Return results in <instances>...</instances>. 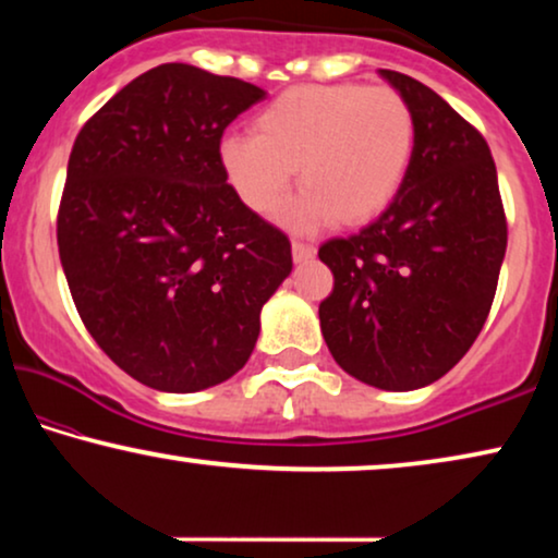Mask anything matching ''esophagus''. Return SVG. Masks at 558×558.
I'll list each match as a JSON object with an SVG mask.
<instances>
[{"label":"esophagus","instance_id":"34e87169","mask_svg":"<svg viewBox=\"0 0 558 558\" xmlns=\"http://www.w3.org/2000/svg\"><path fill=\"white\" fill-rule=\"evenodd\" d=\"M292 256L296 264L310 262V258H315V246H310V243H302V241H292Z\"/></svg>","mask_w":558,"mask_h":558}]
</instances>
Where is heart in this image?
I'll return each instance as SVG.
<instances>
[{"mask_svg":"<svg viewBox=\"0 0 558 558\" xmlns=\"http://www.w3.org/2000/svg\"><path fill=\"white\" fill-rule=\"evenodd\" d=\"M254 132L228 134L218 147L228 182L251 210H277L296 170L304 195L289 208V223L310 228L330 216L357 226L399 193L414 157L416 119L396 88L310 83L266 104Z\"/></svg>","mask_w":558,"mask_h":558,"instance_id":"heart-1","label":"heart"}]
</instances>
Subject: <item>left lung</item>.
I'll return each instance as SVG.
<instances>
[{"label":"left lung","mask_w":558,"mask_h":558,"mask_svg":"<svg viewBox=\"0 0 558 558\" xmlns=\"http://www.w3.org/2000/svg\"><path fill=\"white\" fill-rule=\"evenodd\" d=\"M380 75L414 111V157L371 226L319 246L335 277L319 327L350 376L414 391L452 371L483 330L508 223L485 136L424 83Z\"/></svg>","instance_id":"left-lung-1"}]
</instances>
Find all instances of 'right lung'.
<instances>
[{"instance_id":"right-lung-1","label":"right lung","mask_w":558,"mask_h":558,"mask_svg":"<svg viewBox=\"0 0 558 558\" xmlns=\"http://www.w3.org/2000/svg\"><path fill=\"white\" fill-rule=\"evenodd\" d=\"M266 94L165 63L126 83L75 136L58 251L98 348L140 384L193 393L254 353L292 243L228 185L226 126Z\"/></svg>"}]
</instances>
